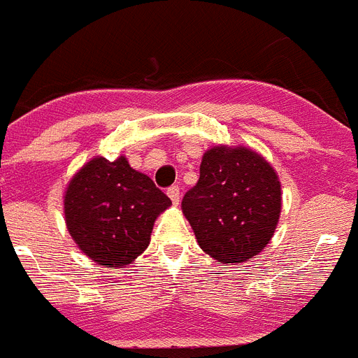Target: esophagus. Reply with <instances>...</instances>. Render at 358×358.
I'll list each match as a JSON object with an SVG mask.
<instances>
[{
	"label": "esophagus",
	"mask_w": 358,
	"mask_h": 358,
	"mask_svg": "<svg viewBox=\"0 0 358 358\" xmlns=\"http://www.w3.org/2000/svg\"><path fill=\"white\" fill-rule=\"evenodd\" d=\"M166 194H168V197L172 199V203L177 206V204H179V199H181V192H179V186H170Z\"/></svg>",
	"instance_id": "34e87169"
}]
</instances>
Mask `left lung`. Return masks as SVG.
I'll use <instances>...</instances> for the list:
<instances>
[{
  "label": "left lung",
  "mask_w": 358,
  "mask_h": 358,
  "mask_svg": "<svg viewBox=\"0 0 358 358\" xmlns=\"http://www.w3.org/2000/svg\"><path fill=\"white\" fill-rule=\"evenodd\" d=\"M197 243L219 264L244 262L266 248L280 215V182L250 148L215 146L203 155L199 181L182 197Z\"/></svg>",
  "instance_id": "left-lung-1"
}]
</instances>
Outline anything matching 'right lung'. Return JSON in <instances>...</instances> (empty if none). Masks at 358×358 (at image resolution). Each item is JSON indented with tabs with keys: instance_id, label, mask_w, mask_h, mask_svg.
Segmentation results:
<instances>
[{
	"instance_id": "add662e5",
	"label": "right lung",
	"mask_w": 358,
	"mask_h": 358,
	"mask_svg": "<svg viewBox=\"0 0 358 358\" xmlns=\"http://www.w3.org/2000/svg\"><path fill=\"white\" fill-rule=\"evenodd\" d=\"M172 204L127 157H94L70 181L65 219L72 239L99 266H128L150 244L161 212Z\"/></svg>"
}]
</instances>
